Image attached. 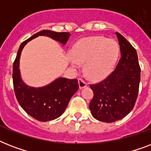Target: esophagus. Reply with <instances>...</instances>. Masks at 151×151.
Segmentation results:
<instances>
[{
  "instance_id": "34e87169",
  "label": "esophagus",
  "mask_w": 151,
  "mask_h": 151,
  "mask_svg": "<svg viewBox=\"0 0 151 151\" xmlns=\"http://www.w3.org/2000/svg\"><path fill=\"white\" fill-rule=\"evenodd\" d=\"M78 84H79V88H85L87 86V83L85 81L83 78H79L78 79Z\"/></svg>"
}]
</instances>
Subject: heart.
<instances>
[{
    "label": "heart",
    "instance_id": "b5f03b06",
    "mask_svg": "<svg viewBox=\"0 0 151 151\" xmlns=\"http://www.w3.org/2000/svg\"><path fill=\"white\" fill-rule=\"evenodd\" d=\"M117 56V46L114 41L103 37H91L79 41L72 52L76 62L85 63V72L88 78L98 80L109 74L114 68Z\"/></svg>",
    "mask_w": 151,
    "mask_h": 151
}]
</instances>
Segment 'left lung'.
Returning a JSON list of instances; mask_svg holds the SVG:
<instances>
[{"label":"left lung","instance_id":"8db88e82","mask_svg":"<svg viewBox=\"0 0 151 151\" xmlns=\"http://www.w3.org/2000/svg\"><path fill=\"white\" fill-rule=\"evenodd\" d=\"M121 58L104 80L90 85L93 98L89 103L92 116L100 122H116L129 114L138 96L140 66L133 46L116 32Z\"/></svg>","mask_w":151,"mask_h":151}]
</instances>
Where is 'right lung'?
Segmentation results:
<instances>
[{
    "instance_id": "add662e5",
    "label": "right lung",
    "mask_w": 151,
    "mask_h": 151,
    "mask_svg": "<svg viewBox=\"0 0 151 151\" xmlns=\"http://www.w3.org/2000/svg\"><path fill=\"white\" fill-rule=\"evenodd\" d=\"M47 36L65 44L70 37L68 32L41 30L23 41L19 46L13 63L12 79L14 92L19 105L31 117L40 122L54 120L63 114L71 97L79 88L77 79L60 78L43 88L29 87L20 78L19 58L25 45L34 37Z\"/></svg>"
}]
</instances>
